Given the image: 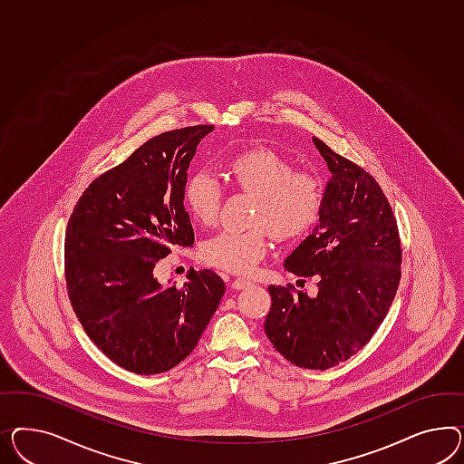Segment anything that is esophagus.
Returning <instances> with one entry per match:
<instances>
[{"label":"esophagus","instance_id":"obj_1","mask_svg":"<svg viewBox=\"0 0 464 464\" xmlns=\"http://www.w3.org/2000/svg\"><path fill=\"white\" fill-rule=\"evenodd\" d=\"M250 285H253V282L246 280V278H235L231 282V287L235 288V290H243V288L250 287Z\"/></svg>","mask_w":464,"mask_h":464}]
</instances>
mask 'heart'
<instances>
[{
  "label": "heart",
  "instance_id": "obj_1",
  "mask_svg": "<svg viewBox=\"0 0 464 464\" xmlns=\"http://www.w3.org/2000/svg\"><path fill=\"white\" fill-rule=\"evenodd\" d=\"M226 170L233 182L255 194L248 229H223L206 239L200 258L233 274H246L268 251V229L280 241L297 239L313 229L324 204V184L307 170H292L287 159L270 149H251L235 155ZM184 199L200 225H213L221 208L216 177L198 170L188 177Z\"/></svg>",
  "mask_w": 464,
  "mask_h": 464
}]
</instances>
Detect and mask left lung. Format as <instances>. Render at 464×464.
<instances>
[{
  "label": "left lung",
  "instance_id": "1",
  "mask_svg": "<svg viewBox=\"0 0 464 464\" xmlns=\"http://www.w3.org/2000/svg\"><path fill=\"white\" fill-rule=\"evenodd\" d=\"M313 141L333 176L319 225L284 266L314 276L317 290L307 295L290 284L270 285L265 333L290 363L327 370L362 350L383 323L401 284V246L375 179L319 138Z\"/></svg>",
  "mask_w": 464,
  "mask_h": 464
}]
</instances>
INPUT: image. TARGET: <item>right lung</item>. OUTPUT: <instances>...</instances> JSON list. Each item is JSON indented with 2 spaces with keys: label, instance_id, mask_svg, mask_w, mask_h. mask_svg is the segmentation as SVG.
I'll return each instance as SVG.
<instances>
[{
  "label": "right lung",
  "instance_id": "add662e5",
  "mask_svg": "<svg viewBox=\"0 0 464 464\" xmlns=\"http://www.w3.org/2000/svg\"><path fill=\"white\" fill-rule=\"evenodd\" d=\"M213 125L165 131L94 179L65 231V284L79 323L111 362L138 375L169 372L198 346L225 294L211 270L165 285L153 270L194 245L184 208L188 163Z\"/></svg>",
  "mask_w": 464,
  "mask_h": 464
}]
</instances>
